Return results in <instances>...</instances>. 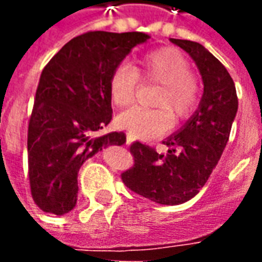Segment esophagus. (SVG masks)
Returning <instances> with one entry per match:
<instances>
[{
  "label": "esophagus",
  "instance_id": "esophagus-1",
  "mask_svg": "<svg viewBox=\"0 0 262 262\" xmlns=\"http://www.w3.org/2000/svg\"><path fill=\"white\" fill-rule=\"evenodd\" d=\"M132 142H133V136L129 135V133H126V143H127V144H130Z\"/></svg>",
  "mask_w": 262,
  "mask_h": 262
}]
</instances>
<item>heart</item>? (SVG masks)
Segmentation results:
<instances>
[{
	"mask_svg": "<svg viewBox=\"0 0 262 262\" xmlns=\"http://www.w3.org/2000/svg\"><path fill=\"white\" fill-rule=\"evenodd\" d=\"M140 80L159 84L153 97L156 108L135 106L120 114L118 123L132 136L153 139L168 130L174 122L188 119L196 111L201 99V85L191 73V63L174 48H160L144 53L133 69L120 63L109 78L112 102L125 108L135 102Z\"/></svg>",
	"mask_w": 262,
	"mask_h": 262,
	"instance_id": "b5f03b06",
	"label": "heart"
}]
</instances>
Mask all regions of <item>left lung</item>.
Segmentation results:
<instances>
[{
  "mask_svg": "<svg viewBox=\"0 0 262 262\" xmlns=\"http://www.w3.org/2000/svg\"><path fill=\"white\" fill-rule=\"evenodd\" d=\"M196 63L203 80L199 108L181 130L163 142L167 154L140 142L132 143L133 164L120 177L133 192L161 205L189 201L206 184L226 147L238 108L229 71L202 45L171 39Z\"/></svg>",
  "mask_w": 262,
  "mask_h": 262,
  "instance_id": "left-lung-1",
  "label": "left lung"
}]
</instances>
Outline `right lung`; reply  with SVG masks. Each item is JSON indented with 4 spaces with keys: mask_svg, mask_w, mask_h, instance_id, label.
<instances>
[{
    "mask_svg": "<svg viewBox=\"0 0 262 262\" xmlns=\"http://www.w3.org/2000/svg\"><path fill=\"white\" fill-rule=\"evenodd\" d=\"M142 32H85L45 66L28 125V176L33 201L46 213L77 203V174L86 159L126 142L125 133L99 136L112 120L109 78L139 43Z\"/></svg>",
    "mask_w": 262,
    "mask_h": 262,
    "instance_id": "add662e5",
    "label": "right lung"
}]
</instances>
